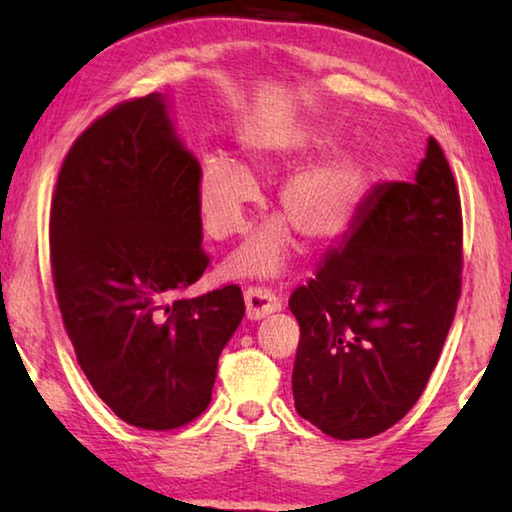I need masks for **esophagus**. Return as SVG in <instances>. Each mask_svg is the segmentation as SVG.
I'll return each mask as SVG.
<instances>
[{"mask_svg":"<svg viewBox=\"0 0 512 512\" xmlns=\"http://www.w3.org/2000/svg\"><path fill=\"white\" fill-rule=\"evenodd\" d=\"M244 302H247V316L254 318V321L281 309V300L268 286H249L244 291Z\"/></svg>","mask_w":512,"mask_h":512,"instance_id":"esophagus-1","label":"esophagus"}]
</instances>
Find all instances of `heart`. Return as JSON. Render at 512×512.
Instances as JSON below:
<instances>
[{
	"label": "heart",
	"mask_w": 512,
	"mask_h": 512,
	"mask_svg": "<svg viewBox=\"0 0 512 512\" xmlns=\"http://www.w3.org/2000/svg\"><path fill=\"white\" fill-rule=\"evenodd\" d=\"M281 159L274 150H258L254 164ZM369 189V164L358 152H339L293 175L279 191L277 210L286 224L311 244H325L342 235ZM198 198L207 231L226 240L247 228V212L256 201V184L242 166L226 157H207L201 168ZM291 251V233L272 224L256 235L238 256V272L272 277L284 270Z\"/></svg>",
	"instance_id": "obj_1"
}]
</instances>
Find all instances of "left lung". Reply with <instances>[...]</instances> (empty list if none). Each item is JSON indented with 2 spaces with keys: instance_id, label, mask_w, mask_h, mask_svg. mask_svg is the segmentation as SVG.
<instances>
[{
  "instance_id": "8db88e82",
  "label": "left lung",
  "mask_w": 512,
  "mask_h": 512,
  "mask_svg": "<svg viewBox=\"0 0 512 512\" xmlns=\"http://www.w3.org/2000/svg\"><path fill=\"white\" fill-rule=\"evenodd\" d=\"M462 203L429 138L413 182H381L342 247L288 298L300 323L295 409L332 439L402 420L439 362L462 293Z\"/></svg>"
}]
</instances>
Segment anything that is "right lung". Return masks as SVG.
Wrapping results in <instances>:
<instances>
[{
    "label": "right lung",
    "instance_id": "1",
    "mask_svg": "<svg viewBox=\"0 0 512 512\" xmlns=\"http://www.w3.org/2000/svg\"><path fill=\"white\" fill-rule=\"evenodd\" d=\"M198 182L164 96L147 94L80 133L50 201V268L78 365L117 418L154 432L207 409L244 316L238 284L180 298L210 265Z\"/></svg>",
    "mask_w": 512,
    "mask_h": 512
}]
</instances>
